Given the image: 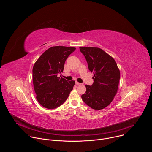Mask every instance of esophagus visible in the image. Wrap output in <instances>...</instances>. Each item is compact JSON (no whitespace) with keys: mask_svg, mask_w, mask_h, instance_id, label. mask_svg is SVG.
Segmentation results:
<instances>
[{"mask_svg":"<svg viewBox=\"0 0 152 152\" xmlns=\"http://www.w3.org/2000/svg\"><path fill=\"white\" fill-rule=\"evenodd\" d=\"M75 84H76V85H80V84H81V83H79V82H75Z\"/></svg>","mask_w":152,"mask_h":152,"instance_id":"34e87169","label":"esophagus"}]
</instances>
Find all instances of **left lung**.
<instances>
[{"instance_id": "8db88e82", "label": "left lung", "mask_w": 152, "mask_h": 152, "mask_svg": "<svg viewBox=\"0 0 152 152\" xmlns=\"http://www.w3.org/2000/svg\"><path fill=\"white\" fill-rule=\"evenodd\" d=\"M88 69L94 73L92 85H86L82 100L92 109L102 110L109 105L117 94L120 78L115 61L98 48L80 47Z\"/></svg>"}]
</instances>
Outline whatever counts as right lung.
<instances>
[{
    "instance_id": "add662e5",
    "label": "right lung",
    "mask_w": 152,
    "mask_h": 152,
    "mask_svg": "<svg viewBox=\"0 0 152 152\" xmlns=\"http://www.w3.org/2000/svg\"><path fill=\"white\" fill-rule=\"evenodd\" d=\"M75 48L54 46L43 53L32 69L33 83L37 99L48 109H55L67 99L75 83L58 77L64 70L65 62Z\"/></svg>"
}]
</instances>
